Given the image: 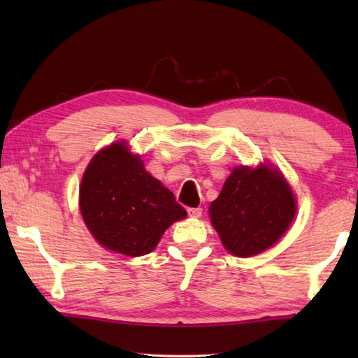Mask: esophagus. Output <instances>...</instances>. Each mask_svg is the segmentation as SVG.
I'll use <instances>...</instances> for the list:
<instances>
[{
    "label": "esophagus",
    "instance_id": "obj_1",
    "mask_svg": "<svg viewBox=\"0 0 358 358\" xmlns=\"http://www.w3.org/2000/svg\"><path fill=\"white\" fill-rule=\"evenodd\" d=\"M187 215L192 217H201L202 216V208H187Z\"/></svg>",
    "mask_w": 358,
    "mask_h": 358
}]
</instances>
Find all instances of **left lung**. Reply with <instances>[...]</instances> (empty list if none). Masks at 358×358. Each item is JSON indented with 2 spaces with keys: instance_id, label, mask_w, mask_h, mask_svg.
Listing matches in <instances>:
<instances>
[{
  "instance_id": "8db88e82",
  "label": "left lung",
  "mask_w": 358,
  "mask_h": 358,
  "mask_svg": "<svg viewBox=\"0 0 358 358\" xmlns=\"http://www.w3.org/2000/svg\"><path fill=\"white\" fill-rule=\"evenodd\" d=\"M295 215V197L278 171L238 167L210 205L211 224L222 245L238 257H251L275 245Z\"/></svg>"
}]
</instances>
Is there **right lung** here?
Returning a JSON list of instances; mask_svg holds the SVG:
<instances>
[{
    "mask_svg": "<svg viewBox=\"0 0 358 358\" xmlns=\"http://www.w3.org/2000/svg\"><path fill=\"white\" fill-rule=\"evenodd\" d=\"M80 211L107 250L137 257L151 252L172 222L186 217L173 192L145 171L124 143L101 150L80 185Z\"/></svg>",
    "mask_w": 358,
    "mask_h": 358,
    "instance_id": "add662e5",
    "label": "right lung"
}]
</instances>
